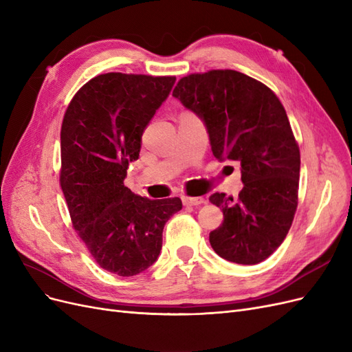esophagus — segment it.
I'll return each instance as SVG.
<instances>
[{
  "instance_id": "obj_1",
  "label": "esophagus",
  "mask_w": 352,
  "mask_h": 352,
  "mask_svg": "<svg viewBox=\"0 0 352 352\" xmlns=\"http://www.w3.org/2000/svg\"><path fill=\"white\" fill-rule=\"evenodd\" d=\"M182 202H184V205H186V207H189V205H201L205 202L204 198H192V197H182Z\"/></svg>"
}]
</instances>
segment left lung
<instances>
[{
    "label": "left lung",
    "mask_w": 352,
    "mask_h": 352,
    "mask_svg": "<svg viewBox=\"0 0 352 352\" xmlns=\"http://www.w3.org/2000/svg\"><path fill=\"white\" fill-rule=\"evenodd\" d=\"M173 96L207 126L218 160L241 167L239 198L212 193L224 214L210 233L226 261L256 265L280 248L298 202L300 150L285 109L263 82L234 69H211L180 78Z\"/></svg>",
    "instance_id": "left-lung-1"
}]
</instances>
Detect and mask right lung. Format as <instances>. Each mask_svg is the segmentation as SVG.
<instances>
[{
  "mask_svg": "<svg viewBox=\"0 0 352 352\" xmlns=\"http://www.w3.org/2000/svg\"><path fill=\"white\" fill-rule=\"evenodd\" d=\"M176 77L107 72L69 102L60 126L59 182L72 227L100 268L137 275L157 261L180 198L147 199L124 185L141 137Z\"/></svg>",
  "mask_w": 352,
  "mask_h": 352,
  "instance_id": "right-lung-1",
  "label": "right lung"
}]
</instances>
